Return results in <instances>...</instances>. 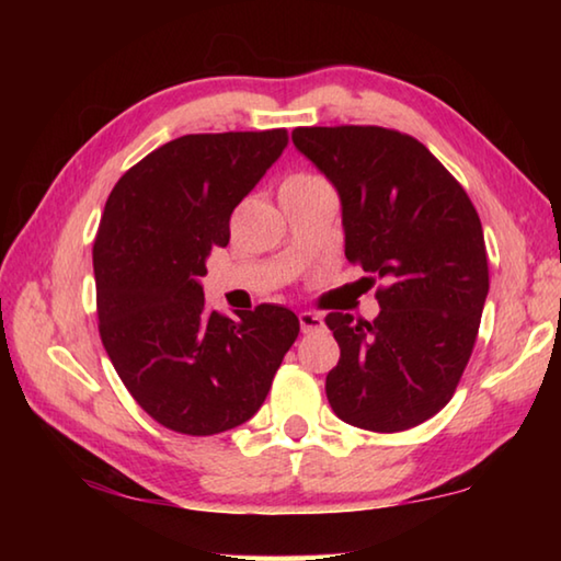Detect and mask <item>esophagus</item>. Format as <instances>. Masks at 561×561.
<instances>
[{"mask_svg":"<svg viewBox=\"0 0 561 561\" xmlns=\"http://www.w3.org/2000/svg\"><path fill=\"white\" fill-rule=\"evenodd\" d=\"M299 327H301L304 334H309V331H317V329L324 327V321H321V317L311 314V311H301V314H299Z\"/></svg>","mask_w":561,"mask_h":561,"instance_id":"34e87169","label":"esophagus"}]
</instances>
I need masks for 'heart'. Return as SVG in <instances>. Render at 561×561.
Segmentation results:
<instances>
[{"label":"heart","mask_w":561,"mask_h":561,"mask_svg":"<svg viewBox=\"0 0 561 561\" xmlns=\"http://www.w3.org/2000/svg\"><path fill=\"white\" fill-rule=\"evenodd\" d=\"M314 180H319L317 175H311V173H294V175H289L287 180H284L282 183V187H294V185H307V183H314Z\"/></svg>","instance_id":"b5f03b06"}]
</instances>
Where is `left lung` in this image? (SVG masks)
<instances>
[{
    "mask_svg": "<svg viewBox=\"0 0 561 561\" xmlns=\"http://www.w3.org/2000/svg\"><path fill=\"white\" fill-rule=\"evenodd\" d=\"M341 197L346 260L383 279L374 321L327 314L341 348L327 398L341 421L401 433L448 405L490 289L478 210L421 140L381 126L294 128Z\"/></svg>",
    "mask_w": 561,
    "mask_h": 561,
    "instance_id": "1",
    "label": "left lung"
}]
</instances>
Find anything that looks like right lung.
Listing matches in <instances>:
<instances>
[{"mask_svg": "<svg viewBox=\"0 0 561 561\" xmlns=\"http://www.w3.org/2000/svg\"><path fill=\"white\" fill-rule=\"evenodd\" d=\"M287 128L193 133L111 190L96 240L99 334L136 403L163 428L215 435L260 411L299 336L294 311L207 309L201 277L230 217L287 146Z\"/></svg>", "mask_w": 561, "mask_h": 561, "instance_id": "obj_1", "label": "right lung"}]
</instances>
